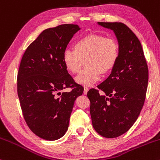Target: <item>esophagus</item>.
<instances>
[{
    "mask_svg": "<svg viewBox=\"0 0 160 160\" xmlns=\"http://www.w3.org/2000/svg\"><path fill=\"white\" fill-rule=\"evenodd\" d=\"M88 91H89V88L86 87V86H85V87H84V90H83V93H84V95H86V94H87Z\"/></svg>",
    "mask_w": 160,
    "mask_h": 160,
    "instance_id": "34e87169",
    "label": "esophagus"
}]
</instances>
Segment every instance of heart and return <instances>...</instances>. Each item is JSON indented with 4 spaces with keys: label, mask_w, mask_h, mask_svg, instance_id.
Returning a JSON list of instances; mask_svg holds the SVG:
<instances>
[{
    "label": "heart",
    "mask_w": 160,
    "mask_h": 160,
    "mask_svg": "<svg viewBox=\"0 0 160 160\" xmlns=\"http://www.w3.org/2000/svg\"><path fill=\"white\" fill-rule=\"evenodd\" d=\"M119 58V45L116 40L98 34H89L78 39L74 49L64 51L62 60L65 68L71 74H78L86 62V67L75 80L82 86H91L109 73Z\"/></svg>",
    "instance_id": "heart-1"
}]
</instances>
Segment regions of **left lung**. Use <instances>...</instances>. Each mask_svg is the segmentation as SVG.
<instances>
[{
  "mask_svg": "<svg viewBox=\"0 0 160 160\" xmlns=\"http://www.w3.org/2000/svg\"><path fill=\"white\" fill-rule=\"evenodd\" d=\"M114 33L119 58L108 78L99 84L103 91L92 89V122L99 135L108 138L120 136L129 129L144 105L148 83V68L142 47L134 33L121 22H97Z\"/></svg>",
  "mask_w": 160,
  "mask_h": 160,
  "instance_id": "1",
  "label": "left lung"
}]
</instances>
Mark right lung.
Masks as SVG:
<instances>
[{
    "instance_id": "1",
    "label": "right lung",
    "mask_w": 160,
    "mask_h": 160,
    "mask_svg": "<svg viewBox=\"0 0 160 160\" xmlns=\"http://www.w3.org/2000/svg\"><path fill=\"white\" fill-rule=\"evenodd\" d=\"M80 28L65 24L46 29L28 46L20 63L18 96L24 118L38 137L59 139L68 128L75 100L83 92L64 65L62 56ZM74 86L71 92L61 93Z\"/></svg>"
}]
</instances>
